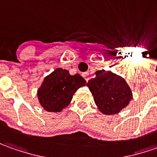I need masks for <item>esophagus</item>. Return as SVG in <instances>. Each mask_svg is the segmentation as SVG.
I'll return each instance as SVG.
<instances>
[{"label": "esophagus", "instance_id": "34e87169", "mask_svg": "<svg viewBox=\"0 0 157 157\" xmlns=\"http://www.w3.org/2000/svg\"><path fill=\"white\" fill-rule=\"evenodd\" d=\"M82 76H83L84 78H85V80H86V81H87V82H88V81H89V74L88 73H83L82 74Z\"/></svg>", "mask_w": 157, "mask_h": 157}]
</instances>
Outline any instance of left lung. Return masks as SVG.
I'll return each mask as SVG.
<instances>
[{
	"label": "left lung",
	"instance_id": "1",
	"mask_svg": "<svg viewBox=\"0 0 157 157\" xmlns=\"http://www.w3.org/2000/svg\"><path fill=\"white\" fill-rule=\"evenodd\" d=\"M98 109L104 115H116L132 100V91L125 79L107 70H98L87 83Z\"/></svg>",
	"mask_w": 157,
	"mask_h": 157
}]
</instances>
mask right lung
<instances>
[{
    "instance_id": "add662e5",
    "label": "right lung",
    "mask_w": 157,
    "mask_h": 157,
    "mask_svg": "<svg viewBox=\"0 0 157 157\" xmlns=\"http://www.w3.org/2000/svg\"><path fill=\"white\" fill-rule=\"evenodd\" d=\"M86 81L79 74L71 75L68 70L58 68L44 78L37 90L41 106L48 112H61L68 107L73 95Z\"/></svg>"
}]
</instances>
